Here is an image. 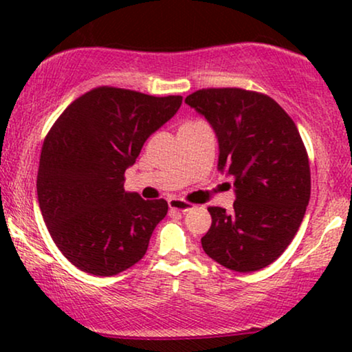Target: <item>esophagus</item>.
Returning a JSON list of instances; mask_svg holds the SVG:
<instances>
[{"mask_svg": "<svg viewBox=\"0 0 352 352\" xmlns=\"http://www.w3.org/2000/svg\"><path fill=\"white\" fill-rule=\"evenodd\" d=\"M168 205H170L171 211H177V213H186V211L194 208V205L182 199H170L168 200Z\"/></svg>", "mask_w": 352, "mask_h": 352, "instance_id": "1", "label": "esophagus"}]
</instances>
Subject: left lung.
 Returning a JSON list of instances; mask_svg holds the SVG:
<instances>
[{
    "mask_svg": "<svg viewBox=\"0 0 352 352\" xmlns=\"http://www.w3.org/2000/svg\"><path fill=\"white\" fill-rule=\"evenodd\" d=\"M186 104L213 126L218 168L235 186L230 213L208 208L201 247L230 271H259L285 252L309 204V158L296 124L272 98L242 88L199 89Z\"/></svg>",
    "mask_w": 352,
    "mask_h": 352,
    "instance_id": "obj_1",
    "label": "left lung"
}]
</instances>
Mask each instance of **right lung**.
Instances as JSON below:
<instances>
[{
  "label": "right lung",
  "mask_w": 352,
  "mask_h": 352,
  "mask_svg": "<svg viewBox=\"0 0 352 352\" xmlns=\"http://www.w3.org/2000/svg\"><path fill=\"white\" fill-rule=\"evenodd\" d=\"M181 104V96L99 86L75 99L46 134L38 201L57 248L80 271L110 277L146 254L168 204L124 192V171Z\"/></svg>",
  "instance_id": "1"
}]
</instances>
